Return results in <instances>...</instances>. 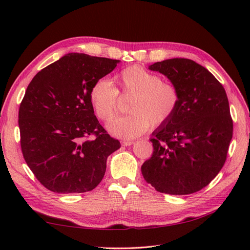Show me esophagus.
<instances>
[{"label":"esophagus","instance_id":"obj_1","mask_svg":"<svg viewBox=\"0 0 250 250\" xmlns=\"http://www.w3.org/2000/svg\"><path fill=\"white\" fill-rule=\"evenodd\" d=\"M133 144V141H123L122 142V145L123 146H130Z\"/></svg>","mask_w":250,"mask_h":250}]
</instances>
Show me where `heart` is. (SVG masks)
Returning a JSON list of instances; mask_svg holds the SVG:
<instances>
[{"mask_svg": "<svg viewBox=\"0 0 250 250\" xmlns=\"http://www.w3.org/2000/svg\"><path fill=\"white\" fill-rule=\"evenodd\" d=\"M122 94L131 95L127 105L130 113L114 119L107 125L113 136L130 140L149 128H158L173 119L180 104L178 88L164 82L160 75L141 65H131L115 76ZM90 102L97 118L110 121L118 112L119 91L105 78L96 81L90 89Z\"/></svg>", "mask_w": 250, "mask_h": 250, "instance_id": "obj_1", "label": "heart"}]
</instances>
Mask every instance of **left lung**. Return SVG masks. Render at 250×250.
I'll return each instance as SVG.
<instances>
[{
  "label": "left lung",
  "instance_id": "8db88e82",
  "mask_svg": "<svg viewBox=\"0 0 250 250\" xmlns=\"http://www.w3.org/2000/svg\"><path fill=\"white\" fill-rule=\"evenodd\" d=\"M148 69L178 88L180 104L173 119L153 132L154 151L141 167L142 175L160 193H195L215 178L226 161L233 131L226 91L191 59H167Z\"/></svg>",
  "mask_w": 250,
  "mask_h": 250
}]
</instances>
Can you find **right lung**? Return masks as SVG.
I'll use <instances>...</instances> for the list:
<instances>
[{
	"instance_id": "add662e5",
	"label": "right lung",
	"mask_w": 250,
	"mask_h": 250,
	"mask_svg": "<svg viewBox=\"0 0 250 250\" xmlns=\"http://www.w3.org/2000/svg\"><path fill=\"white\" fill-rule=\"evenodd\" d=\"M119 62L70 53L29 83L19 109L21 149L30 171L47 190L88 192L104 177L107 158L121 144L97 121L90 89Z\"/></svg>"
}]
</instances>
